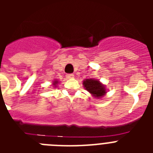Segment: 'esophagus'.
Wrapping results in <instances>:
<instances>
[{
  "instance_id": "obj_1",
  "label": "esophagus",
  "mask_w": 153,
  "mask_h": 153,
  "mask_svg": "<svg viewBox=\"0 0 153 153\" xmlns=\"http://www.w3.org/2000/svg\"><path fill=\"white\" fill-rule=\"evenodd\" d=\"M66 77H67V79H73V78H74V75L73 74H68L66 75Z\"/></svg>"
}]
</instances>
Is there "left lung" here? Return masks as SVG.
Masks as SVG:
<instances>
[{"instance_id": "obj_1", "label": "left lung", "mask_w": 153, "mask_h": 153, "mask_svg": "<svg viewBox=\"0 0 153 153\" xmlns=\"http://www.w3.org/2000/svg\"><path fill=\"white\" fill-rule=\"evenodd\" d=\"M83 85L84 88L96 98H101L106 93L105 86L97 79H86L83 80Z\"/></svg>"}]
</instances>
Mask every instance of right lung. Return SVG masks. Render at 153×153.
Segmentation results:
<instances>
[{
	"instance_id": "obj_1",
	"label": "right lung",
	"mask_w": 153,
	"mask_h": 153,
	"mask_svg": "<svg viewBox=\"0 0 153 153\" xmlns=\"http://www.w3.org/2000/svg\"><path fill=\"white\" fill-rule=\"evenodd\" d=\"M57 83H58V81L57 80H54V81H53V85H54V86L56 87V85L57 84Z\"/></svg>"
}]
</instances>
